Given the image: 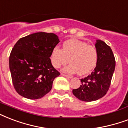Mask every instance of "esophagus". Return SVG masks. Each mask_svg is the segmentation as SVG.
<instances>
[{
	"mask_svg": "<svg viewBox=\"0 0 128 128\" xmlns=\"http://www.w3.org/2000/svg\"><path fill=\"white\" fill-rule=\"evenodd\" d=\"M61 76H63L65 77V78H67L68 79H71L72 78V76H68V75H65L64 74H61Z\"/></svg>",
	"mask_w": 128,
	"mask_h": 128,
	"instance_id": "34e87169",
	"label": "esophagus"
}]
</instances>
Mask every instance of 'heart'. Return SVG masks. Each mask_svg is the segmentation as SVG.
I'll list each match as a JSON object with an SVG mask.
<instances>
[{"mask_svg": "<svg viewBox=\"0 0 128 128\" xmlns=\"http://www.w3.org/2000/svg\"><path fill=\"white\" fill-rule=\"evenodd\" d=\"M69 60L71 63L64 68L65 72L87 74L96 65L98 52L96 47L86 42L70 39L64 42L62 49L56 46L51 52L52 63L55 68L66 65Z\"/></svg>", "mask_w": 128, "mask_h": 128, "instance_id": "obj_1", "label": "heart"}]
</instances>
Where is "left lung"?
<instances>
[{
  "instance_id": "8db88e82",
  "label": "left lung",
  "mask_w": 128,
  "mask_h": 128,
  "mask_svg": "<svg viewBox=\"0 0 128 128\" xmlns=\"http://www.w3.org/2000/svg\"><path fill=\"white\" fill-rule=\"evenodd\" d=\"M95 47L98 52V60L94 70L88 76L81 79V85L73 90L75 96L82 101L96 100L106 94L111 85L115 68V59L109 46L97 40Z\"/></svg>"
}]
</instances>
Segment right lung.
Instances as JSON below:
<instances>
[{
    "instance_id": "add662e5",
    "label": "right lung",
    "mask_w": 128,
    "mask_h": 128,
    "mask_svg": "<svg viewBox=\"0 0 128 128\" xmlns=\"http://www.w3.org/2000/svg\"><path fill=\"white\" fill-rule=\"evenodd\" d=\"M59 42L53 33L37 32L20 38L9 56V69L17 92L38 99L50 91L60 73L52 65V50Z\"/></svg>"
}]
</instances>
